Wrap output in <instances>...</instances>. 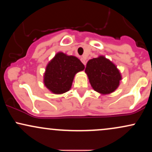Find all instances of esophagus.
<instances>
[{
  "mask_svg": "<svg viewBox=\"0 0 152 152\" xmlns=\"http://www.w3.org/2000/svg\"><path fill=\"white\" fill-rule=\"evenodd\" d=\"M81 62L83 63V64H84V66H86V58H85V57H81Z\"/></svg>",
  "mask_w": 152,
  "mask_h": 152,
  "instance_id": "esophagus-1",
  "label": "esophagus"
}]
</instances>
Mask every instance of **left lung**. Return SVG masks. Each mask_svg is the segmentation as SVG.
<instances>
[{"label":"left lung","instance_id":"8db88e82","mask_svg":"<svg viewBox=\"0 0 152 152\" xmlns=\"http://www.w3.org/2000/svg\"><path fill=\"white\" fill-rule=\"evenodd\" d=\"M85 72L94 91L104 95L115 91L121 80L116 66L104 56L88 61Z\"/></svg>","mask_w":152,"mask_h":152}]
</instances>
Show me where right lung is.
I'll use <instances>...</instances> for the list:
<instances>
[{"label":"right lung","mask_w":152,"mask_h":152,"mask_svg":"<svg viewBox=\"0 0 152 152\" xmlns=\"http://www.w3.org/2000/svg\"><path fill=\"white\" fill-rule=\"evenodd\" d=\"M84 68V65L76 56L58 52L46 66L43 83L52 93H66L71 88L75 75Z\"/></svg>","instance_id":"obj_1"}]
</instances>
